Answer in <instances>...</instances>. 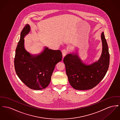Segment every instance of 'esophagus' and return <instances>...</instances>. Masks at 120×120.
Returning <instances> with one entry per match:
<instances>
[{"label":"esophagus","instance_id":"obj_1","mask_svg":"<svg viewBox=\"0 0 120 120\" xmlns=\"http://www.w3.org/2000/svg\"><path fill=\"white\" fill-rule=\"evenodd\" d=\"M68 53V51L66 50V49H63L62 50V55H63V57H64V56H65L66 55V54H67Z\"/></svg>","mask_w":120,"mask_h":120}]
</instances>
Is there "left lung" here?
Segmentation results:
<instances>
[{
  "label": "left lung",
  "mask_w": 120,
  "mask_h": 120,
  "mask_svg": "<svg viewBox=\"0 0 120 120\" xmlns=\"http://www.w3.org/2000/svg\"><path fill=\"white\" fill-rule=\"evenodd\" d=\"M101 39L102 45L101 55L97 61L92 64L84 63L76 52L64 57L63 61L66 75L70 84L75 89H91L105 77L109 66L110 55L104 32L101 33Z\"/></svg>",
  "instance_id": "8db88e82"
}]
</instances>
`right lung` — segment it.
Returning <instances> with one entry per match:
<instances>
[{"label": "right lung", "instance_id": "obj_1", "mask_svg": "<svg viewBox=\"0 0 120 120\" xmlns=\"http://www.w3.org/2000/svg\"><path fill=\"white\" fill-rule=\"evenodd\" d=\"M30 31L26 24L20 34L15 51V68L19 78L24 84L33 90H40L47 87L56 65L62 60L60 50H53L45 47L37 55H32L24 48V38Z\"/></svg>", "mask_w": 120, "mask_h": 120}]
</instances>
